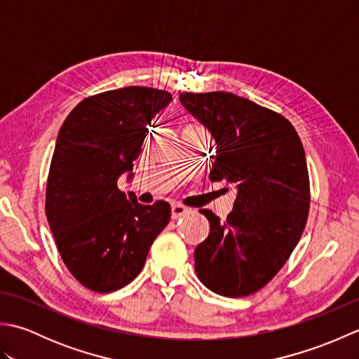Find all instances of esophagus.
I'll use <instances>...</instances> for the list:
<instances>
[{"label":"esophagus","instance_id":"1","mask_svg":"<svg viewBox=\"0 0 359 359\" xmlns=\"http://www.w3.org/2000/svg\"><path fill=\"white\" fill-rule=\"evenodd\" d=\"M189 211H191V210L184 207V205L174 203L172 207H171V216H172V219H179V217H182V216H185L187 212H189Z\"/></svg>","mask_w":359,"mask_h":359}]
</instances>
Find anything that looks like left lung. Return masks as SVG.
Wrapping results in <instances>:
<instances>
[{"label": "left lung", "instance_id": "obj_1", "mask_svg": "<svg viewBox=\"0 0 359 359\" xmlns=\"http://www.w3.org/2000/svg\"><path fill=\"white\" fill-rule=\"evenodd\" d=\"M179 98L216 142L210 179L236 189L225 220L201 210L210 234L196 247V273L217 294H251L282 269L306 226V152L287 118L247 98L231 93Z\"/></svg>", "mask_w": 359, "mask_h": 359}]
</instances>
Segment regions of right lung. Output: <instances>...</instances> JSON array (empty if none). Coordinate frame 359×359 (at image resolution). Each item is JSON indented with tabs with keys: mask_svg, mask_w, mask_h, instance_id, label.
Listing matches in <instances>:
<instances>
[{
	"mask_svg": "<svg viewBox=\"0 0 359 359\" xmlns=\"http://www.w3.org/2000/svg\"><path fill=\"white\" fill-rule=\"evenodd\" d=\"M172 100L166 90L129 86L80 102L60 128L46 216L74 278L98 293L129 284L170 222V203L137 202L117 180L134 177L148 125Z\"/></svg>",
	"mask_w": 359,
	"mask_h": 359,
	"instance_id": "1",
	"label": "right lung"
}]
</instances>
